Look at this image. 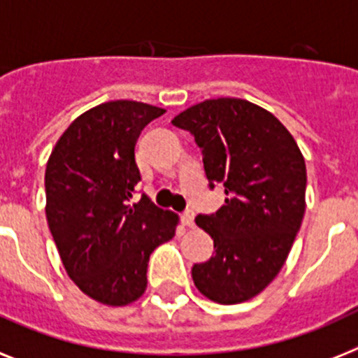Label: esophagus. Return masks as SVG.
Wrapping results in <instances>:
<instances>
[{"label": "esophagus", "instance_id": "34e87169", "mask_svg": "<svg viewBox=\"0 0 358 358\" xmlns=\"http://www.w3.org/2000/svg\"><path fill=\"white\" fill-rule=\"evenodd\" d=\"M181 221H182V225H185V227H188V229H194V227H196V214H194L192 210L182 212Z\"/></svg>", "mask_w": 358, "mask_h": 358}]
</instances>
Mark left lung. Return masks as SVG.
Listing matches in <instances>:
<instances>
[{"mask_svg":"<svg viewBox=\"0 0 358 358\" xmlns=\"http://www.w3.org/2000/svg\"><path fill=\"white\" fill-rule=\"evenodd\" d=\"M190 131L206 179L225 186V205L196 223L215 254L192 267L203 296L230 306L250 300L276 278L306 212V161L271 111L243 99H210L172 120Z\"/></svg>","mask_w":358,"mask_h":358,"instance_id":"1","label":"left lung"}]
</instances>
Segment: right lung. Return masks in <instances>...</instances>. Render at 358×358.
Here are the masks:
<instances>
[{"mask_svg":"<svg viewBox=\"0 0 358 358\" xmlns=\"http://www.w3.org/2000/svg\"><path fill=\"white\" fill-rule=\"evenodd\" d=\"M157 106L113 100L76 117L45 168V214L69 278L104 306H128L146 291L150 254L176 236L179 215L148 196L129 203L141 181L135 144Z\"/></svg>","mask_w":358,"mask_h":358,"instance_id":"add662e5","label":"right lung"}]
</instances>
